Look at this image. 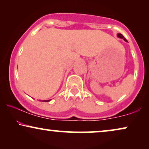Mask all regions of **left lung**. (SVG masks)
<instances>
[{
  "instance_id": "obj_1",
  "label": "left lung",
  "mask_w": 149,
  "mask_h": 149,
  "mask_svg": "<svg viewBox=\"0 0 149 149\" xmlns=\"http://www.w3.org/2000/svg\"><path fill=\"white\" fill-rule=\"evenodd\" d=\"M117 37H119V38H121V39H123L124 40H125V42H127V40H126L125 38H124V36H123V35H122L121 34H119H119H117Z\"/></svg>"
}]
</instances>
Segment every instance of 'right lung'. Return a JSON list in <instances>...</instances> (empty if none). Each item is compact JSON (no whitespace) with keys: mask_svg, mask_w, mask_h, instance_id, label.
Instances as JSON below:
<instances>
[{"mask_svg":"<svg viewBox=\"0 0 149 149\" xmlns=\"http://www.w3.org/2000/svg\"><path fill=\"white\" fill-rule=\"evenodd\" d=\"M51 100H52V99H51V100H40L39 101H41V102H49V101H51Z\"/></svg>","mask_w":149,"mask_h":149,"instance_id":"add662e5","label":"right lung"}]
</instances>
